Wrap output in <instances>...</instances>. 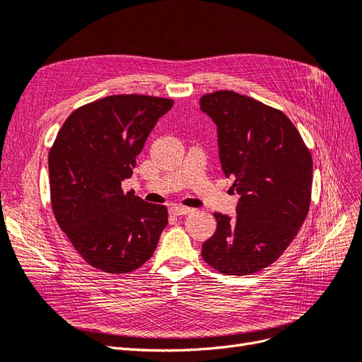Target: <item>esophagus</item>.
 <instances>
[{
  "mask_svg": "<svg viewBox=\"0 0 362 362\" xmlns=\"http://www.w3.org/2000/svg\"><path fill=\"white\" fill-rule=\"evenodd\" d=\"M170 212L173 214V215H187V214H189V212H192V209L191 208H187V206H179V204H173L171 208H170Z\"/></svg>",
  "mask_w": 362,
  "mask_h": 362,
  "instance_id": "obj_1",
  "label": "esophagus"
}]
</instances>
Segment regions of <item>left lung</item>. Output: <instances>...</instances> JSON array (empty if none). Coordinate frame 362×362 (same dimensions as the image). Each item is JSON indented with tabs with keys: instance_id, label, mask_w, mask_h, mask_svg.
Masks as SVG:
<instances>
[{
	"instance_id": "1",
	"label": "left lung",
	"mask_w": 362,
	"mask_h": 362,
	"mask_svg": "<svg viewBox=\"0 0 362 362\" xmlns=\"http://www.w3.org/2000/svg\"><path fill=\"white\" fill-rule=\"evenodd\" d=\"M218 127L223 173L241 195L236 218L214 214L216 230L202 247L204 262L247 276L276 262L293 243L311 204L313 156L282 110L233 90L200 98Z\"/></svg>"
}]
</instances>
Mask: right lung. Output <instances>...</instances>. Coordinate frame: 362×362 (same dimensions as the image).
I'll return each mask as SVG.
<instances>
[{"mask_svg": "<svg viewBox=\"0 0 362 362\" xmlns=\"http://www.w3.org/2000/svg\"><path fill=\"white\" fill-rule=\"evenodd\" d=\"M171 98L119 94L76 109L48 154L56 221L83 259L112 274L135 272L156 250L168 209L121 182L132 175L154 124Z\"/></svg>", "mask_w": 362, "mask_h": 362, "instance_id": "1", "label": "right lung"}]
</instances>
